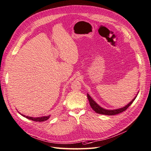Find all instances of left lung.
I'll return each mask as SVG.
<instances>
[{
    "label": "left lung",
    "mask_w": 151,
    "mask_h": 151,
    "mask_svg": "<svg viewBox=\"0 0 151 151\" xmlns=\"http://www.w3.org/2000/svg\"><path fill=\"white\" fill-rule=\"evenodd\" d=\"M137 96V95L134 97V98L129 104H127L126 106H124L123 108L116 109H113V110H108V109H106L101 108L99 105H98L95 101H94V100L91 98V96L89 95L88 94H87V97L89 100V102H90V106L94 111H95L96 113L101 114H104V115H109V116L118 114H119L122 112H123V111H126L128 108H129V106L133 103V101H134Z\"/></svg>",
    "instance_id": "left-lung-1"
}]
</instances>
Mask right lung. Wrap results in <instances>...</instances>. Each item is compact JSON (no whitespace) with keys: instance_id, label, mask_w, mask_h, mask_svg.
Segmentation results:
<instances>
[{"instance_id":"obj_1","label":"right lung","mask_w":151,"mask_h":151,"mask_svg":"<svg viewBox=\"0 0 151 151\" xmlns=\"http://www.w3.org/2000/svg\"><path fill=\"white\" fill-rule=\"evenodd\" d=\"M22 116H23L24 117H25L26 118L32 120L33 121H36V122H43L45 121H47V119H48L50 118V115L47 116H43V117H38V118H33V117H30V116H26L24 114H20Z\"/></svg>"}]
</instances>
